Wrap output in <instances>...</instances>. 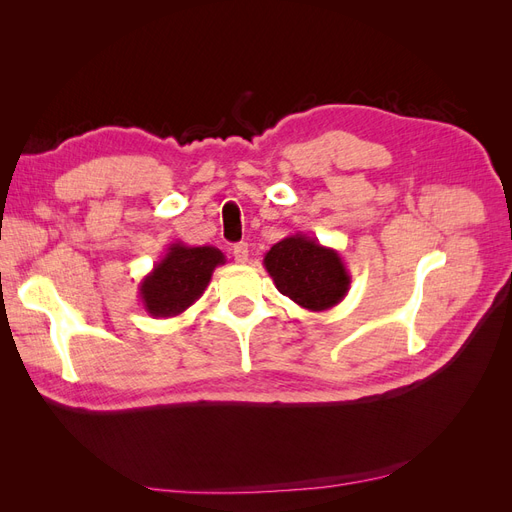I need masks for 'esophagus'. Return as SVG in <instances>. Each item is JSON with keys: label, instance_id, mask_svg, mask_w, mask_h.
Returning <instances> with one entry per match:
<instances>
[{"label": "esophagus", "instance_id": "1", "mask_svg": "<svg viewBox=\"0 0 512 512\" xmlns=\"http://www.w3.org/2000/svg\"><path fill=\"white\" fill-rule=\"evenodd\" d=\"M232 256H235V262H239V265H245L247 258H250V247H247V243H237L232 247Z\"/></svg>", "mask_w": 512, "mask_h": 512}]
</instances>
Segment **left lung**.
<instances>
[{
	"instance_id": "left-lung-1",
	"label": "left lung",
	"mask_w": 512,
	"mask_h": 512,
	"mask_svg": "<svg viewBox=\"0 0 512 512\" xmlns=\"http://www.w3.org/2000/svg\"><path fill=\"white\" fill-rule=\"evenodd\" d=\"M275 288L309 312L342 303L352 277L333 247L297 232L275 243L262 260Z\"/></svg>"
}]
</instances>
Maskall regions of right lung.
Instances as JSON below:
<instances>
[{"mask_svg": "<svg viewBox=\"0 0 512 512\" xmlns=\"http://www.w3.org/2000/svg\"><path fill=\"white\" fill-rule=\"evenodd\" d=\"M226 262V256L211 245L170 243L162 260L143 277L141 301L145 312L153 318H175L194 305L207 290L215 267Z\"/></svg>", "mask_w": 512, "mask_h": 512, "instance_id": "add662e5", "label": "right lung"}]
</instances>
